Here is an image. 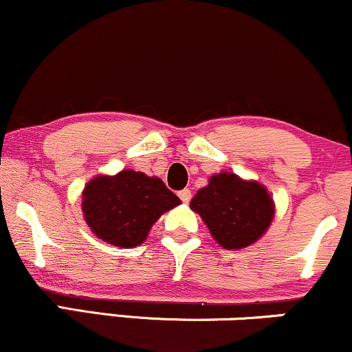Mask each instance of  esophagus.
<instances>
[{
    "instance_id": "obj_1",
    "label": "esophagus",
    "mask_w": 352,
    "mask_h": 352,
    "mask_svg": "<svg viewBox=\"0 0 352 352\" xmlns=\"http://www.w3.org/2000/svg\"><path fill=\"white\" fill-rule=\"evenodd\" d=\"M177 196H179V199L183 202L191 201V191H189V189H183V191L177 192Z\"/></svg>"
}]
</instances>
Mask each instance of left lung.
<instances>
[{
  "label": "left lung",
  "mask_w": 352,
  "mask_h": 352,
  "mask_svg": "<svg viewBox=\"0 0 352 352\" xmlns=\"http://www.w3.org/2000/svg\"><path fill=\"white\" fill-rule=\"evenodd\" d=\"M224 249H243L257 242L272 224L275 206L262 184L243 181L234 173L212 176L191 201Z\"/></svg>",
  "instance_id": "left-lung-1"
}]
</instances>
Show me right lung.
Segmentation results:
<instances>
[{
	"instance_id": "add662e5",
	"label": "right lung",
	"mask_w": 352,
	"mask_h": 352,
	"mask_svg": "<svg viewBox=\"0 0 352 352\" xmlns=\"http://www.w3.org/2000/svg\"><path fill=\"white\" fill-rule=\"evenodd\" d=\"M82 201L92 232L123 249L143 243L161 214L181 204L160 177L131 169L117 176H97L85 186Z\"/></svg>"
}]
</instances>
